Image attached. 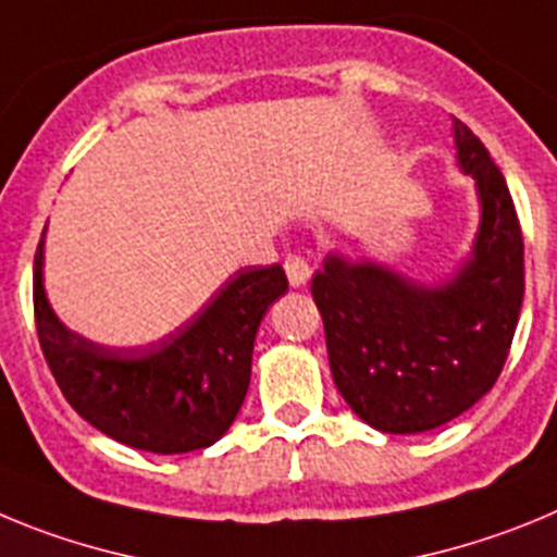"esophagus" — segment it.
<instances>
[{
	"label": "esophagus",
	"mask_w": 557,
	"mask_h": 557,
	"mask_svg": "<svg viewBox=\"0 0 557 557\" xmlns=\"http://www.w3.org/2000/svg\"><path fill=\"white\" fill-rule=\"evenodd\" d=\"M283 267H285V274H288L290 285H305L308 283L310 272H313V269H310V260L305 258L302 252H290L288 258H285Z\"/></svg>",
	"instance_id": "esophagus-1"
}]
</instances>
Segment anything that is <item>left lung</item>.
Here are the masks:
<instances>
[{"label":"left lung","mask_w":557,"mask_h":557,"mask_svg":"<svg viewBox=\"0 0 557 557\" xmlns=\"http://www.w3.org/2000/svg\"><path fill=\"white\" fill-rule=\"evenodd\" d=\"M458 163L478 180L483 222L472 260L428 288L330 255L310 283L330 372L349 408L383 433H424L485 397L510 352L524 297V242L488 149L453 119Z\"/></svg>","instance_id":"1"}]
</instances>
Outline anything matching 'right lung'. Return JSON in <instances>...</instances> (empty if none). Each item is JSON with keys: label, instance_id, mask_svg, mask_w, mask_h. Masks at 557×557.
Here are the masks:
<instances>
[{"label": "right lung", "instance_id": "right-lung-1", "mask_svg": "<svg viewBox=\"0 0 557 557\" xmlns=\"http://www.w3.org/2000/svg\"><path fill=\"white\" fill-rule=\"evenodd\" d=\"M33 269L35 330L49 372L85 422L127 447L183 455L222 438L242 410L260 319L285 294L280 263L242 269L191 322L141 349H110L69 333Z\"/></svg>", "mask_w": 557, "mask_h": 557}]
</instances>
